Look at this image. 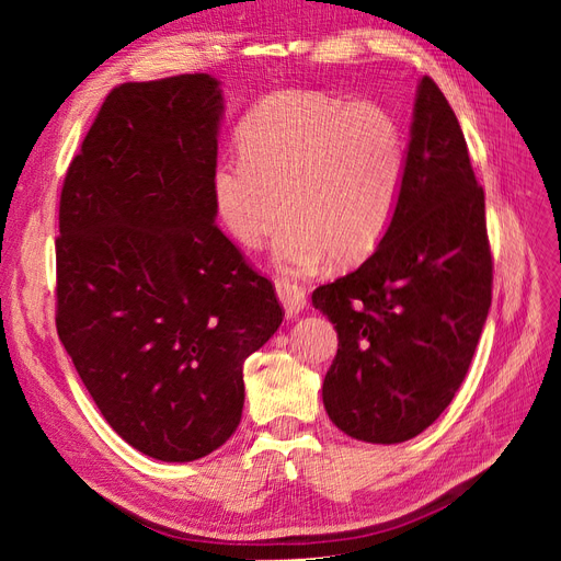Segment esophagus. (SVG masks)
I'll use <instances>...</instances> for the list:
<instances>
[{
  "mask_svg": "<svg viewBox=\"0 0 561 561\" xmlns=\"http://www.w3.org/2000/svg\"><path fill=\"white\" fill-rule=\"evenodd\" d=\"M276 293H278V299L283 304L287 318H295L299 311H304V307H307V293H304L299 285H295L290 280H278Z\"/></svg>",
  "mask_w": 561,
  "mask_h": 561,
  "instance_id": "1",
  "label": "esophagus"
}]
</instances>
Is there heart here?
Wrapping results in <instances>:
<instances>
[{
	"label": "heart",
	"mask_w": 561,
	"mask_h": 561,
	"mask_svg": "<svg viewBox=\"0 0 561 561\" xmlns=\"http://www.w3.org/2000/svg\"><path fill=\"white\" fill-rule=\"evenodd\" d=\"M239 151L213 171L215 213L248 250L285 217L274 252L283 274L307 276L325 257L363 262L398 215L407 145L400 118L377 100L271 93L245 114Z\"/></svg>",
	"instance_id": "heart-1"
}]
</instances>
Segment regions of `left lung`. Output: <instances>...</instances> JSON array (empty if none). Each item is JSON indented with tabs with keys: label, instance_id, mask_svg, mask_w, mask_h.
<instances>
[{
	"label": "left lung",
	"instance_id": "left-lung-1",
	"mask_svg": "<svg viewBox=\"0 0 561 561\" xmlns=\"http://www.w3.org/2000/svg\"><path fill=\"white\" fill-rule=\"evenodd\" d=\"M491 266L484 192L463 130L423 77L393 225L353 274L313 293L339 336L322 381L339 431L396 445L447 410L491 307Z\"/></svg>",
	"mask_w": 561,
	"mask_h": 561
}]
</instances>
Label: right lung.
Listing matches in <instances>:
<instances>
[{
    "label": "right lung",
    "mask_w": 561,
    "mask_h": 561,
    "mask_svg": "<svg viewBox=\"0 0 561 561\" xmlns=\"http://www.w3.org/2000/svg\"><path fill=\"white\" fill-rule=\"evenodd\" d=\"M222 112L210 75L122 83L60 194L58 336L110 426L168 463L239 428L243 363L285 316L215 225Z\"/></svg>",
    "instance_id": "1"
}]
</instances>
